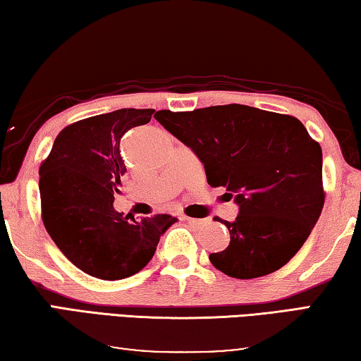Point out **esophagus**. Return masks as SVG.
I'll return each mask as SVG.
<instances>
[{
  "instance_id": "34e87169",
  "label": "esophagus",
  "mask_w": 361,
  "mask_h": 361,
  "mask_svg": "<svg viewBox=\"0 0 361 361\" xmlns=\"http://www.w3.org/2000/svg\"><path fill=\"white\" fill-rule=\"evenodd\" d=\"M185 221L190 226H200V224H203V219H195V218H185Z\"/></svg>"
}]
</instances>
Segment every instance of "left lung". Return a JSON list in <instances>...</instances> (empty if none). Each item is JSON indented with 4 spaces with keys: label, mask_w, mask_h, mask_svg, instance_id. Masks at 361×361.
<instances>
[{
    "label": "left lung",
    "mask_w": 361,
    "mask_h": 361,
    "mask_svg": "<svg viewBox=\"0 0 361 361\" xmlns=\"http://www.w3.org/2000/svg\"><path fill=\"white\" fill-rule=\"evenodd\" d=\"M154 119L192 148L208 184L238 204L235 221H224L229 245L209 255L214 268L255 279L289 263L324 204L323 153L300 121L245 104L161 109Z\"/></svg>",
    "instance_id": "8db88e82"
}]
</instances>
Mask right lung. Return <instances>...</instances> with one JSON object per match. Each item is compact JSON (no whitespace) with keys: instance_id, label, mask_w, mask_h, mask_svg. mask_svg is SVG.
I'll return each mask as SVG.
<instances>
[{"instance_id":"1","label":"right lung","mask_w":361,"mask_h":361,"mask_svg":"<svg viewBox=\"0 0 361 361\" xmlns=\"http://www.w3.org/2000/svg\"><path fill=\"white\" fill-rule=\"evenodd\" d=\"M153 113L126 108L71 124L40 166L47 232L72 264L98 279L118 281L142 271L177 221L169 214L134 219L113 207L126 174L121 138L148 124Z\"/></svg>"}]
</instances>
